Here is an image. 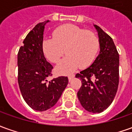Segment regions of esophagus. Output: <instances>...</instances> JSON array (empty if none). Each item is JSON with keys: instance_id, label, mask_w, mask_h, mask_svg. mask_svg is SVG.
<instances>
[{"instance_id": "esophagus-1", "label": "esophagus", "mask_w": 132, "mask_h": 132, "mask_svg": "<svg viewBox=\"0 0 132 132\" xmlns=\"http://www.w3.org/2000/svg\"><path fill=\"white\" fill-rule=\"evenodd\" d=\"M73 77H74V75L69 76V77H68V78H69V81H71V80H72V79H73Z\"/></svg>"}]
</instances>
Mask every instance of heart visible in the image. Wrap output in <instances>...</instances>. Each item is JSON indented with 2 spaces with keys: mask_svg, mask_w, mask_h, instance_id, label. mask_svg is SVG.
<instances>
[{
  "mask_svg": "<svg viewBox=\"0 0 132 132\" xmlns=\"http://www.w3.org/2000/svg\"><path fill=\"white\" fill-rule=\"evenodd\" d=\"M53 38H45L42 49L51 63H57L64 54L67 56L56 67L59 74H69L78 67L84 69L92 65L98 54L100 42L92 31L72 24L61 26L53 33Z\"/></svg>",
  "mask_w": 132,
  "mask_h": 132,
  "instance_id": "heart-1",
  "label": "heart"
}]
</instances>
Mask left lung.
Masks as SVG:
<instances>
[{"instance_id":"obj_1","label":"left lung","mask_w":132,"mask_h":132,"mask_svg":"<svg viewBox=\"0 0 132 132\" xmlns=\"http://www.w3.org/2000/svg\"><path fill=\"white\" fill-rule=\"evenodd\" d=\"M94 26L98 32L100 51L91 66L76 75L82 83L77 96L86 111L101 113L111 105L117 92L119 56L112 38Z\"/></svg>"}]
</instances>
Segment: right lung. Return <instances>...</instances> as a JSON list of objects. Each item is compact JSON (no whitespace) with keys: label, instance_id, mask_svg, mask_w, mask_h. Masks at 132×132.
<instances>
[{"label":"right lung","instance_id":"add662e5","mask_svg":"<svg viewBox=\"0 0 132 132\" xmlns=\"http://www.w3.org/2000/svg\"><path fill=\"white\" fill-rule=\"evenodd\" d=\"M38 23L23 42L18 53V81L23 98L33 109L44 111L57 103L69 83L66 76L48 82L53 66L44 56L42 49L45 25Z\"/></svg>","mask_w":132,"mask_h":132}]
</instances>
